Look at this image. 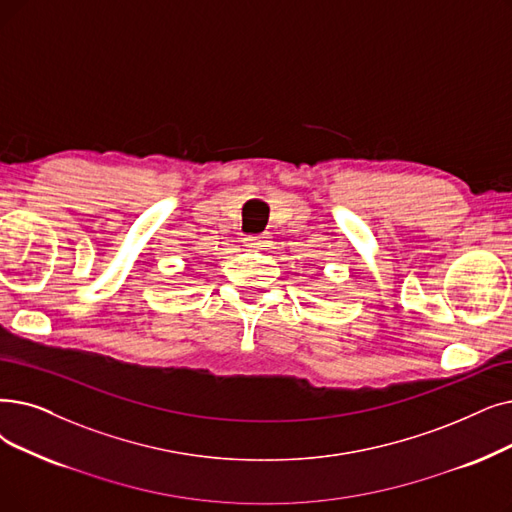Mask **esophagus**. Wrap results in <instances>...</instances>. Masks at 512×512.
Wrapping results in <instances>:
<instances>
[{
    "label": "esophagus",
    "instance_id": "1",
    "mask_svg": "<svg viewBox=\"0 0 512 512\" xmlns=\"http://www.w3.org/2000/svg\"><path fill=\"white\" fill-rule=\"evenodd\" d=\"M270 242V236L268 234H259V236H247L244 238V247H249V249H261V247H265V244Z\"/></svg>",
    "mask_w": 512,
    "mask_h": 512
}]
</instances>
